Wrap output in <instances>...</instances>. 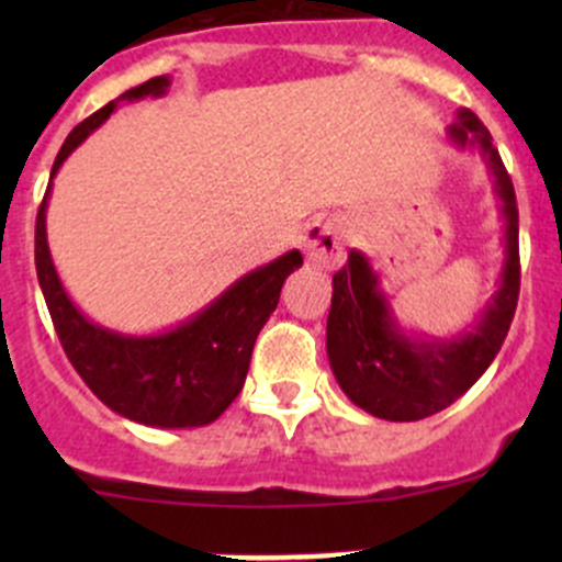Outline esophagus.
Returning <instances> with one entry per match:
<instances>
[{
  "instance_id": "esophagus-1",
  "label": "esophagus",
  "mask_w": 562,
  "mask_h": 562,
  "mask_svg": "<svg viewBox=\"0 0 562 562\" xmlns=\"http://www.w3.org/2000/svg\"><path fill=\"white\" fill-rule=\"evenodd\" d=\"M304 252L315 266L334 269L345 260V228L337 217H323L307 225L304 234Z\"/></svg>"
}]
</instances>
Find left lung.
<instances>
[{"label": "left lung", "instance_id": "left-lung-1", "mask_svg": "<svg viewBox=\"0 0 562 562\" xmlns=\"http://www.w3.org/2000/svg\"><path fill=\"white\" fill-rule=\"evenodd\" d=\"M459 149L479 146L495 176V192L506 217V263L501 288L470 331L451 339L407 337L394 321L370 260L350 249L348 263L334 274L326 350L337 383L361 411L386 422H418L459 400L495 361L519 299V212L512 176L492 146L490 130L470 108L449 124Z\"/></svg>", "mask_w": 562, "mask_h": 562}]
</instances>
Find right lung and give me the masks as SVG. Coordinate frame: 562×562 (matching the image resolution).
I'll use <instances>...</instances> for the list:
<instances>
[{
    "mask_svg": "<svg viewBox=\"0 0 562 562\" xmlns=\"http://www.w3.org/2000/svg\"><path fill=\"white\" fill-rule=\"evenodd\" d=\"M168 87L171 81L166 76L149 78L83 119L61 144L50 179L70 151L111 116L119 100H140L149 94L160 98ZM48 192L50 181L35 223L37 280L61 348L83 383L119 416L146 427H203L223 416L245 386L255 339L277 310L282 282L302 266V252L291 249L249 271L206 310L171 331L130 337L89 321L61 288L45 239Z\"/></svg>",
    "mask_w": 562,
    "mask_h": 562,
    "instance_id": "obj_1",
    "label": "right lung"
}]
</instances>
